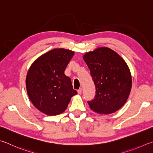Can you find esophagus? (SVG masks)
Instances as JSON below:
<instances>
[{
    "label": "esophagus",
    "mask_w": 153,
    "mask_h": 153,
    "mask_svg": "<svg viewBox=\"0 0 153 153\" xmlns=\"http://www.w3.org/2000/svg\"><path fill=\"white\" fill-rule=\"evenodd\" d=\"M82 89H81V88H80V89H79L78 91H77V92H78L79 94H81V93H82Z\"/></svg>",
    "instance_id": "esophagus-1"
}]
</instances>
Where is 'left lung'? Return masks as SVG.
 <instances>
[{"instance_id": "8db88e82", "label": "left lung", "mask_w": 153, "mask_h": 153, "mask_svg": "<svg viewBox=\"0 0 153 153\" xmlns=\"http://www.w3.org/2000/svg\"><path fill=\"white\" fill-rule=\"evenodd\" d=\"M95 85V95L87 101L96 113L109 114L126 102L132 88V76L121 56L107 47L97 48L83 56Z\"/></svg>"}]
</instances>
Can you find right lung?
<instances>
[{
    "label": "right lung",
    "mask_w": 153,
    "mask_h": 153,
    "mask_svg": "<svg viewBox=\"0 0 153 153\" xmlns=\"http://www.w3.org/2000/svg\"><path fill=\"white\" fill-rule=\"evenodd\" d=\"M74 52L56 48L36 59L26 77L29 99L36 108L48 116L65 111L72 96L77 94L64 71Z\"/></svg>",
    "instance_id": "right-lung-1"
}]
</instances>
